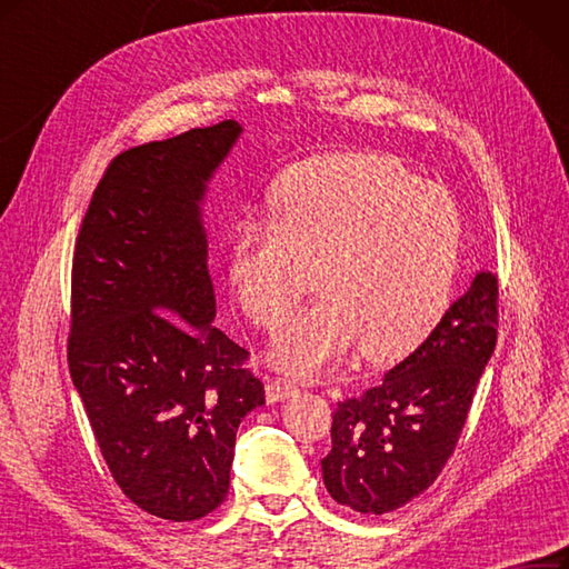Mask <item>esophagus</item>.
<instances>
[{"instance_id": "1", "label": "esophagus", "mask_w": 569, "mask_h": 569, "mask_svg": "<svg viewBox=\"0 0 569 569\" xmlns=\"http://www.w3.org/2000/svg\"><path fill=\"white\" fill-rule=\"evenodd\" d=\"M297 393H299L297 383H291V381H287V379L270 377V379L266 381V398H268V402H282V400H287V398H291V396H297Z\"/></svg>"}]
</instances>
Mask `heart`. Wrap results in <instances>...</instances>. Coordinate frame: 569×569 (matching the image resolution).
Masks as SVG:
<instances>
[{"mask_svg":"<svg viewBox=\"0 0 569 569\" xmlns=\"http://www.w3.org/2000/svg\"><path fill=\"white\" fill-rule=\"evenodd\" d=\"M270 223L244 219L228 278L244 316L276 331L318 276L322 297L270 350L312 377L362 343L396 358L433 327L452 293L461 217L442 186L375 152L327 154L287 169L268 194Z\"/></svg>","mask_w":569,"mask_h":569,"instance_id":"b5f03b06","label":"heart"}]
</instances>
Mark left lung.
I'll use <instances>...</instances> for the list:
<instances>
[{"label":"left lung","instance_id":"left-lung-1","mask_svg":"<svg viewBox=\"0 0 569 569\" xmlns=\"http://www.w3.org/2000/svg\"><path fill=\"white\" fill-rule=\"evenodd\" d=\"M499 327V282L478 272L426 341L379 386L339 402L322 480L331 499L381 516L436 482L452 457Z\"/></svg>","mask_w":569,"mask_h":569}]
</instances>
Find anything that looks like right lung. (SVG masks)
I'll list each match as a JSON object with an SVG mask.
<instances>
[{"label": "right lung", "instance_id": "obj_1", "mask_svg": "<svg viewBox=\"0 0 569 569\" xmlns=\"http://www.w3.org/2000/svg\"><path fill=\"white\" fill-rule=\"evenodd\" d=\"M242 127L226 120L108 164L74 242L68 365L101 455L146 513L221 506L263 383L219 327L200 204Z\"/></svg>", "mask_w": 569, "mask_h": 569}]
</instances>
